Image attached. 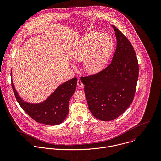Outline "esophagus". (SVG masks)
Listing matches in <instances>:
<instances>
[{"label": "esophagus", "instance_id": "1", "mask_svg": "<svg viewBox=\"0 0 161 161\" xmlns=\"http://www.w3.org/2000/svg\"><path fill=\"white\" fill-rule=\"evenodd\" d=\"M77 86H78L79 87H84V84L82 82V81H81L80 79H78V80H77Z\"/></svg>", "mask_w": 161, "mask_h": 161}]
</instances>
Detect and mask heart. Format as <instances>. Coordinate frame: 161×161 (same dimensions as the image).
<instances>
[{"mask_svg": "<svg viewBox=\"0 0 161 161\" xmlns=\"http://www.w3.org/2000/svg\"><path fill=\"white\" fill-rule=\"evenodd\" d=\"M113 49L114 42L109 35L91 31L74 46L71 56L75 62H84L87 72L95 74L104 68Z\"/></svg>", "mask_w": 161, "mask_h": 161, "instance_id": "b5f03b06", "label": "heart"}]
</instances>
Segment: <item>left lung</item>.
<instances>
[{
    "instance_id": "1",
    "label": "left lung",
    "mask_w": 161,
    "mask_h": 161,
    "mask_svg": "<svg viewBox=\"0 0 161 161\" xmlns=\"http://www.w3.org/2000/svg\"><path fill=\"white\" fill-rule=\"evenodd\" d=\"M112 26L117 42L112 63L98 73L80 77L89 108L93 116L102 121L115 119L130 107L139 75L133 47L120 30Z\"/></svg>"
}]
</instances>
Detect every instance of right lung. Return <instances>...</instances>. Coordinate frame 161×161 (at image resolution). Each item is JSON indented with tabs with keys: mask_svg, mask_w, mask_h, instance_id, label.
Returning a JSON list of instances; mask_svg holds the SVG:
<instances>
[{
	"mask_svg": "<svg viewBox=\"0 0 161 161\" xmlns=\"http://www.w3.org/2000/svg\"><path fill=\"white\" fill-rule=\"evenodd\" d=\"M77 79L74 77L59 86L45 102L31 104L24 102L19 96L12 80L15 98L23 110L35 121L47 125L61 123L69 112L70 98L75 92Z\"/></svg>",
	"mask_w": 161,
	"mask_h": 161,
	"instance_id": "1",
	"label": "right lung"
}]
</instances>
